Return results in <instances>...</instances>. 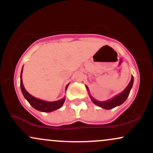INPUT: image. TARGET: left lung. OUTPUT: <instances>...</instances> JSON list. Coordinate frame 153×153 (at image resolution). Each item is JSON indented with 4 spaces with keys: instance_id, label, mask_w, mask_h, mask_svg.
I'll return each mask as SVG.
<instances>
[{
    "instance_id": "8db88e82",
    "label": "left lung",
    "mask_w": 153,
    "mask_h": 153,
    "mask_svg": "<svg viewBox=\"0 0 153 153\" xmlns=\"http://www.w3.org/2000/svg\"><path fill=\"white\" fill-rule=\"evenodd\" d=\"M133 82H134V77L132 76L131 77V79L130 82H129V85H128L127 87L126 88L125 90L123 91L122 93H121L120 94H119L118 96H115V97H114L113 99L108 100V101H102V102H101V101H96V100L94 98H93L91 95H89V96H90L91 99L92 100L93 102H94L96 105L101 107V108H105V109H111V108H113L116 106L122 104V103L127 100V97L129 95V93H130L131 87H132Z\"/></svg>"
}]
</instances>
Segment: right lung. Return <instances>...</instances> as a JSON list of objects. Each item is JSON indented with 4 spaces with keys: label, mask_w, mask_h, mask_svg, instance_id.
Instances as JSON below:
<instances>
[{
    "label": "right lung",
    "mask_w": 153,
    "mask_h": 153,
    "mask_svg": "<svg viewBox=\"0 0 153 153\" xmlns=\"http://www.w3.org/2000/svg\"><path fill=\"white\" fill-rule=\"evenodd\" d=\"M22 73H21V89H22V94L24 95V98L27 100L28 102L30 103V105L33 108H34L35 109L40 111L42 112H51L53 111L54 110H57L58 108H60L61 106H62L63 103H64L65 101V98L64 99L59 100V101H53V102H47V101H42V100H40L38 99H36L34 96H31V94H29L27 91H26V89L24 88V85H23L22 82ZM68 85L66 86V89L68 88Z\"/></svg>",
    "instance_id": "obj_1"
}]
</instances>
